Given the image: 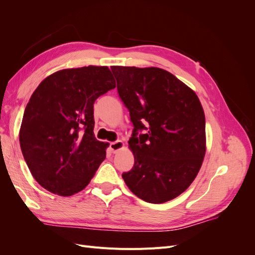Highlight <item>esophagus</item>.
Wrapping results in <instances>:
<instances>
[{
    "mask_svg": "<svg viewBox=\"0 0 255 255\" xmlns=\"http://www.w3.org/2000/svg\"><path fill=\"white\" fill-rule=\"evenodd\" d=\"M110 148H111V151L113 153H118L120 150H122L123 148H125V143H123L122 140L114 141V142H111Z\"/></svg>",
    "mask_w": 255,
    "mask_h": 255,
    "instance_id": "1",
    "label": "esophagus"
}]
</instances>
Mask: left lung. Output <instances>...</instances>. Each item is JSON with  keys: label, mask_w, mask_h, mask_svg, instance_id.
Segmentation results:
<instances>
[{"label": "left lung", "mask_w": 255, "mask_h": 255, "mask_svg": "<svg viewBox=\"0 0 255 255\" xmlns=\"http://www.w3.org/2000/svg\"><path fill=\"white\" fill-rule=\"evenodd\" d=\"M111 69L134 125L128 140L134 167L122 174L123 180L145 202L170 201L190 186L203 163L206 136L201 102L194 90L164 69ZM138 129L148 132L137 137Z\"/></svg>", "instance_id": "8db88e82"}]
</instances>
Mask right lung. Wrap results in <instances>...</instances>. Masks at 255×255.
<instances>
[{"mask_svg": "<svg viewBox=\"0 0 255 255\" xmlns=\"http://www.w3.org/2000/svg\"><path fill=\"white\" fill-rule=\"evenodd\" d=\"M116 87L106 66L64 69L47 76L25 107L19 140L34 179L69 197L89 184L106 156L95 137L94 103Z\"/></svg>", "mask_w": 255, "mask_h": 255, "instance_id": "obj_1", "label": "right lung"}]
</instances>
